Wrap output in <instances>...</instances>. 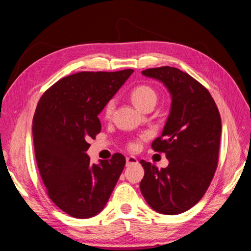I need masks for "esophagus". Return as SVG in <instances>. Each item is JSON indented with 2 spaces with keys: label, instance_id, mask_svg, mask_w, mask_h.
<instances>
[{
  "label": "esophagus",
  "instance_id": "obj_1",
  "mask_svg": "<svg viewBox=\"0 0 251 251\" xmlns=\"http://www.w3.org/2000/svg\"><path fill=\"white\" fill-rule=\"evenodd\" d=\"M138 163V160L136 157H134V156H128V157H126V165L128 166V165H133V164H137Z\"/></svg>",
  "mask_w": 251,
  "mask_h": 251
}]
</instances>
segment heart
<instances>
[{
	"instance_id": "heart-1",
	"label": "heart",
	"mask_w": 251,
	"mask_h": 251,
	"mask_svg": "<svg viewBox=\"0 0 251 251\" xmlns=\"http://www.w3.org/2000/svg\"><path fill=\"white\" fill-rule=\"evenodd\" d=\"M130 99L134 102V105L143 110L146 106H149L151 104H156L157 100V94L152 87L147 86V85H141L135 87V88L132 90L130 93ZM115 109V101L114 100H109L107 102V105L105 106L104 109V115L106 118L111 117V115L114 113ZM128 147L130 150H136L137 149V143L132 142L129 143Z\"/></svg>"
}]
</instances>
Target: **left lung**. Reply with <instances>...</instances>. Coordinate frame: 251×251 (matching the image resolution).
<instances>
[{
    "instance_id": "1",
    "label": "left lung",
    "mask_w": 251,
    "mask_h": 251,
    "mask_svg": "<svg viewBox=\"0 0 251 251\" xmlns=\"http://www.w3.org/2000/svg\"><path fill=\"white\" fill-rule=\"evenodd\" d=\"M161 81L172 98L169 117L152 147L165 153L169 165L158 170L142 160L144 177L140 188L155 211H188L204 196L217 170L221 118L213 98L200 82L173 67L142 71Z\"/></svg>"
}]
</instances>
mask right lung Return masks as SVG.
Returning a JSON list of instances; mask_svg holds the SVG:
<instances>
[{"instance_id": "right-lung-1", "label": "right lung", "mask_w": 251, "mask_h": 251, "mask_svg": "<svg viewBox=\"0 0 251 251\" xmlns=\"http://www.w3.org/2000/svg\"><path fill=\"white\" fill-rule=\"evenodd\" d=\"M133 73L70 75L38 102L32 133L40 176L53 203L71 217L88 219L100 212L124 170L126 160L119 153L91 164L87 141L100 132L98 115Z\"/></svg>"}]
</instances>
